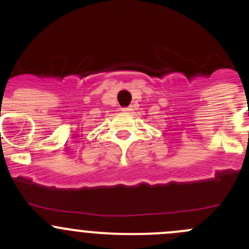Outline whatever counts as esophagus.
<instances>
[{
    "mask_svg": "<svg viewBox=\"0 0 249 249\" xmlns=\"http://www.w3.org/2000/svg\"><path fill=\"white\" fill-rule=\"evenodd\" d=\"M122 110H124V112L129 113V112H131V110H132V107H125V108H123Z\"/></svg>",
    "mask_w": 249,
    "mask_h": 249,
    "instance_id": "34e87169",
    "label": "esophagus"
}]
</instances>
